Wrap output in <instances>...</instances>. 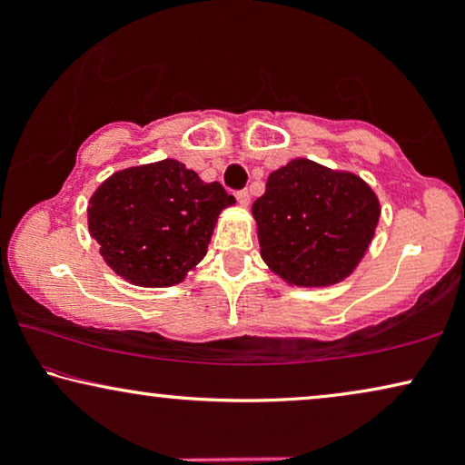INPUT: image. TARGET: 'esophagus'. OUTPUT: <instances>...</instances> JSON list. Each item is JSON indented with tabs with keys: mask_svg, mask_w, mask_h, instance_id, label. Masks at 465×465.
I'll return each mask as SVG.
<instances>
[{
	"mask_svg": "<svg viewBox=\"0 0 465 465\" xmlns=\"http://www.w3.org/2000/svg\"><path fill=\"white\" fill-rule=\"evenodd\" d=\"M237 201H239V205L247 207L250 205V193H247V190H241V193H237Z\"/></svg>",
	"mask_w": 465,
	"mask_h": 465,
	"instance_id": "34e87169",
	"label": "esophagus"
}]
</instances>
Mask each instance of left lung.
Masks as SVG:
<instances>
[{
	"label": "left lung",
	"mask_w": 465,
	"mask_h": 465,
	"mask_svg": "<svg viewBox=\"0 0 465 465\" xmlns=\"http://www.w3.org/2000/svg\"><path fill=\"white\" fill-rule=\"evenodd\" d=\"M252 213L266 266L290 285L326 288L347 279L366 256L381 203L351 171L294 158L269 175Z\"/></svg>",
	"instance_id": "8db88e82"
}]
</instances>
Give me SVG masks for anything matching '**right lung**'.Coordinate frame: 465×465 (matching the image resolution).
<instances>
[{"mask_svg":"<svg viewBox=\"0 0 465 465\" xmlns=\"http://www.w3.org/2000/svg\"><path fill=\"white\" fill-rule=\"evenodd\" d=\"M234 196L218 182L164 158L107 177L88 203V231L105 264L139 288L182 283L205 258L222 209Z\"/></svg>","mask_w":465,"mask_h":465,"instance_id":"add662e5","label":"right lung"}]
</instances>
